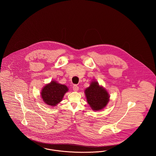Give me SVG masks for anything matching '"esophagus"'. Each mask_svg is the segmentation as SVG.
Here are the masks:
<instances>
[{"label": "esophagus", "instance_id": "1", "mask_svg": "<svg viewBox=\"0 0 156 156\" xmlns=\"http://www.w3.org/2000/svg\"><path fill=\"white\" fill-rule=\"evenodd\" d=\"M79 87L77 85H74L73 87V89L74 91H77L79 90Z\"/></svg>", "mask_w": 156, "mask_h": 156}]
</instances>
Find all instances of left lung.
Masks as SVG:
<instances>
[{
  "instance_id": "obj_1",
  "label": "left lung",
  "mask_w": 156,
  "mask_h": 156,
  "mask_svg": "<svg viewBox=\"0 0 156 156\" xmlns=\"http://www.w3.org/2000/svg\"><path fill=\"white\" fill-rule=\"evenodd\" d=\"M87 101L94 111L103 109L109 100V95L103 87L99 86L96 81H92L90 87L85 91Z\"/></svg>"
}]
</instances>
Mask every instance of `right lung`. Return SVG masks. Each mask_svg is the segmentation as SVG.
Masks as SVG:
<instances>
[{
  "mask_svg": "<svg viewBox=\"0 0 156 156\" xmlns=\"http://www.w3.org/2000/svg\"><path fill=\"white\" fill-rule=\"evenodd\" d=\"M68 90L66 85L59 84L55 81H51L50 83L45 86L41 94L45 103L55 106L62 101Z\"/></svg>",
  "mask_w": 156,
  "mask_h": 156,
  "instance_id": "add662e5",
  "label": "right lung"
}]
</instances>
